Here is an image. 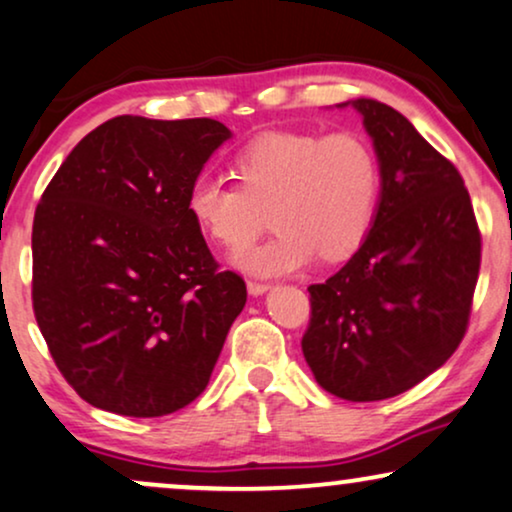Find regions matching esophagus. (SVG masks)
Segmentation results:
<instances>
[{
    "mask_svg": "<svg viewBox=\"0 0 512 512\" xmlns=\"http://www.w3.org/2000/svg\"><path fill=\"white\" fill-rule=\"evenodd\" d=\"M246 289H249L251 296H263L270 289V285H266V282H246Z\"/></svg>",
    "mask_w": 512,
    "mask_h": 512,
    "instance_id": "34e87169",
    "label": "esophagus"
}]
</instances>
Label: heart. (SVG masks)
<instances>
[{
	"mask_svg": "<svg viewBox=\"0 0 512 512\" xmlns=\"http://www.w3.org/2000/svg\"><path fill=\"white\" fill-rule=\"evenodd\" d=\"M239 185L199 175L187 211L206 237L242 249L273 211L277 235L232 256L246 275L282 277L351 256L368 237L380 199V166L356 132H263L235 159Z\"/></svg>",
	"mask_w": 512,
	"mask_h": 512,
	"instance_id": "heart-1",
	"label": "heart"
}]
</instances>
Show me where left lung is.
<instances>
[{
	"mask_svg": "<svg viewBox=\"0 0 512 512\" xmlns=\"http://www.w3.org/2000/svg\"><path fill=\"white\" fill-rule=\"evenodd\" d=\"M361 113L380 166L375 223L346 266L311 285L301 339L315 382L346 401L403 394L451 358L479 275L475 211L463 178L413 123L377 99Z\"/></svg>",
	"mask_w": 512,
	"mask_h": 512,
	"instance_id": "1",
	"label": "left lung"
}]
</instances>
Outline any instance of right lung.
<instances>
[{
    "label": "right lung",
    "instance_id": "add662e5",
    "mask_svg": "<svg viewBox=\"0 0 512 512\" xmlns=\"http://www.w3.org/2000/svg\"><path fill=\"white\" fill-rule=\"evenodd\" d=\"M232 132L118 116L82 137L33 223V308L56 368L94 408L159 418L206 389L244 280L220 273L187 189Z\"/></svg>",
    "mask_w": 512,
    "mask_h": 512
}]
</instances>
